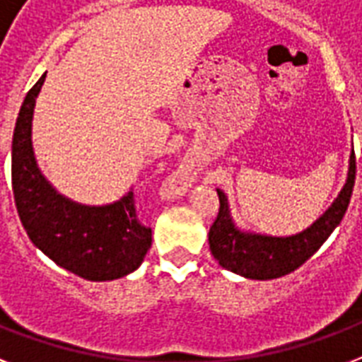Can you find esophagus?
<instances>
[{
  "label": "esophagus",
  "instance_id": "34e87169",
  "mask_svg": "<svg viewBox=\"0 0 362 362\" xmlns=\"http://www.w3.org/2000/svg\"><path fill=\"white\" fill-rule=\"evenodd\" d=\"M176 184H182V180H176Z\"/></svg>",
  "mask_w": 362,
  "mask_h": 362
}]
</instances>
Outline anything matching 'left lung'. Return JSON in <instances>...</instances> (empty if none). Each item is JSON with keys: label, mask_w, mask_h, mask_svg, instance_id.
<instances>
[{"label": "left lung", "mask_w": 362, "mask_h": 362, "mask_svg": "<svg viewBox=\"0 0 362 362\" xmlns=\"http://www.w3.org/2000/svg\"><path fill=\"white\" fill-rule=\"evenodd\" d=\"M355 173H357V165H355L354 152L349 158L348 182L331 209L306 231L286 238L259 237V235H246L238 231L229 216L226 193L218 189L220 212L216 216L214 223L210 226V252L223 269L252 280H272L289 274L304 261H308L334 231V227L342 221L354 193Z\"/></svg>", "instance_id": "obj_1"}]
</instances>
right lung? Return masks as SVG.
<instances>
[{
	"mask_svg": "<svg viewBox=\"0 0 362 362\" xmlns=\"http://www.w3.org/2000/svg\"><path fill=\"white\" fill-rule=\"evenodd\" d=\"M45 76L25 95L13 133L11 178L20 221L56 264L86 280H116L142 263L152 246V227L139 218L133 192L109 206H81L42 178L31 148V116Z\"/></svg>",
	"mask_w": 362,
	"mask_h": 362,
	"instance_id": "right-lung-1",
	"label": "right lung"
}]
</instances>
